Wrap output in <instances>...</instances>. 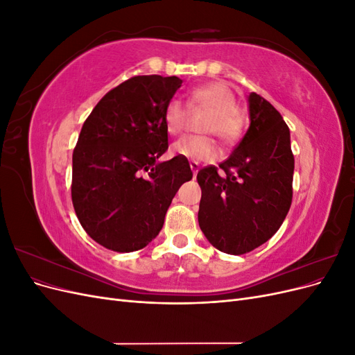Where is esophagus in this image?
Wrapping results in <instances>:
<instances>
[{
	"label": "esophagus",
	"mask_w": 355,
	"mask_h": 355,
	"mask_svg": "<svg viewBox=\"0 0 355 355\" xmlns=\"http://www.w3.org/2000/svg\"><path fill=\"white\" fill-rule=\"evenodd\" d=\"M189 167H191V170H192V175L197 176L198 170H200V164H198V163H194V161H192V163H189Z\"/></svg>",
	"instance_id": "34e87169"
}]
</instances>
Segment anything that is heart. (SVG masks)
<instances>
[{"mask_svg":"<svg viewBox=\"0 0 355 355\" xmlns=\"http://www.w3.org/2000/svg\"><path fill=\"white\" fill-rule=\"evenodd\" d=\"M192 108L201 106L210 111V115L202 124L204 133H214L223 142L231 144L241 135L244 118L237 108V98L227 83L213 81L198 85L188 93ZM187 110L179 99H171L164 111V123L170 135H178L184 130ZM171 153L178 157L198 161H210L218 157V146L210 136H185L171 145Z\"/></svg>","mask_w":355,"mask_h":355,"instance_id":"obj_1","label":"heart"}]
</instances>
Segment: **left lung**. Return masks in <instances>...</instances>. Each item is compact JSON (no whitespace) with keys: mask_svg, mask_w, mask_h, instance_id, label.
Here are the masks:
<instances>
[{"mask_svg":"<svg viewBox=\"0 0 355 355\" xmlns=\"http://www.w3.org/2000/svg\"><path fill=\"white\" fill-rule=\"evenodd\" d=\"M250 125L219 167L198 171V223L209 243L228 254H243L266 243L282 227L290 204L295 158L290 130L274 106L250 93Z\"/></svg>","mask_w":355,"mask_h":355,"instance_id":"8db88e82","label":"left lung"}]
</instances>
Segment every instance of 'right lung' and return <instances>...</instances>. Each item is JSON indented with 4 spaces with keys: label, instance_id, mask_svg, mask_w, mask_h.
Segmentation results:
<instances>
[{
    "label": "right lung",
    "instance_id": "1",
    "mask_svg": "<svg viewBox=\"0 0 355 355\" xmlns=\"http://www.w3.org/2000/svg\"><path fill=\"white\" fill-rule=\"evenodd\" d=\"M182 80L137 75L106 93L84 121L72 154V204L90 237L114 252H135L163 228L187 158L158 161L168 148L164 111Z\"/></svg>",
    "mask_w": 355,
    "mask_h": 355
}]
</instances>
